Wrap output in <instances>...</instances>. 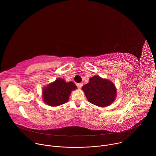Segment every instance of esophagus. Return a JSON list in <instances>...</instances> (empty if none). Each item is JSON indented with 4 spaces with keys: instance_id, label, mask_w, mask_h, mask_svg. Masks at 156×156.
<instances>
[{
    "instance_id": "1",
    "label": "esophagus",
    "mask_w": 156,
    "mask_h": 156,
    "mask_svg": "<svg viewBox=\"0 0 156 156\" xmlns=\"http://www.w3.org/2000/svg\"><path fill=\"white\" fill-rule=\"evenodd\" d=\"M76 85H77V86H78L79 88H81V87L83 86V84L82 83H78V84H76Z\"/></svg>"
}]
</instances>
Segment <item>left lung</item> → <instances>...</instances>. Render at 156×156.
<instances>
[{
    "mask_svg": "<svg viewBox=\"0 0 156 156\" xmlns=\"http://www.w3.org/2000/svg\"><path fill=\"white\" fill-rule=\"evenodd\" d=\"M87 101L99 107H106L115 101L117 89L108 80L96 75L90 79L88 83L82 87Z\"/></svg>",
    "mask_w": 156,
    "mask_h": 156,
    "instance_id": "obj_1",
    "label": "left lung"
}]
</instances>
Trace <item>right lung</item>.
<instances>
[{
    "label": "right lung",
    "mask_w": 156,
    "mask_h": 156,
    "mask_svg": "<svg viewBox=\"0 0 156 156\" xmlns=\"http://www.w3.org/2000/svg\"><path fill=\"white\" fill-rule=\"evenodd\" d=\"M76 88L73 82L67 83L62 78H57L54 82L43 87V101L52 107L63 104L68 102L71 92Z\"/></svg>",
    "instance_id": "1"
}]
</instances>
